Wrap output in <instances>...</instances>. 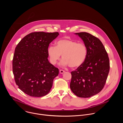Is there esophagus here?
<instances>
[{
  "label": "esophagus",
  "instance_id": "obj_1",
  "mask_svg": "<svg viewBox=\"0 0 123 123\" xmlns=\"http://www.w3.org/2000/svg\"><path fill=\"white\" fill-rule=\"evenodd\" d=\"M59 72H60V74H63V73H65V71H63V70H62V69H60Z\"/></svg>",
  "mask_w": 123,
  "mask_h": 123
}]
</instances>
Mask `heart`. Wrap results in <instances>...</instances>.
Returning a JSON list of instances; mask_svg holds the SVG:
<instances>
[{
	"label": "heart",
	"mask_w": 123,
	"mask_h": 123,
	"mask_svg": "<svg viewBox=\"0 0 123 123\" xmlns=\"http://www.w3.org/2000/svg\"><path fill=\"white\" fill-rule=\"evenodd\" d=\"M86 54L87 49L84 44L67 38L57 41L56 46H50L48 49L50 63L55 65L62 55L63 59L60 65L62 67L69 66L72 68H76L80 67L84 62Z\"/></svg>",
	"instance_id": "obj_1"
}]
</instances>
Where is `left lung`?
<instances>
[{
    "label": "left lung",
    "instance_id": "obj_1",
    "mask_svg": "<svg viewBox=\"0 0 123 123\" xmlns=\"http://www.w3.org/2000/svg\"><path fill=\"white\" fill-rule=\"evenodd\" d=\"M75 34L83 41L87 54L83 64L71 72L70 88L77 96L89 98L103 89L110 71L109 58L98 38L86 32Z\"/></svg>",
    "mask_w": 123,
    "mask_h": 123
}]
</instances>
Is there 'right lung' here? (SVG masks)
I'll return each mask as SVG.
<instances>
[{
  "label": "right lung",
  "mask_w": 123,
  "mask_h": 123,
  "mask_svg": "<svg viewBox=\"0 0 123 123\" xmlns=\"http://www.w3.org/2000/svg\"><path fill=\"white\" fill-rule=\"evenodd\" d=\"M58 32H33L17 44L12 60L16 84L26 94L36 97L47 95L50 91L59 69L48 59V49Z\"/></svg>",
  "instance_id": "right-lung-1"
}]
</instances>
